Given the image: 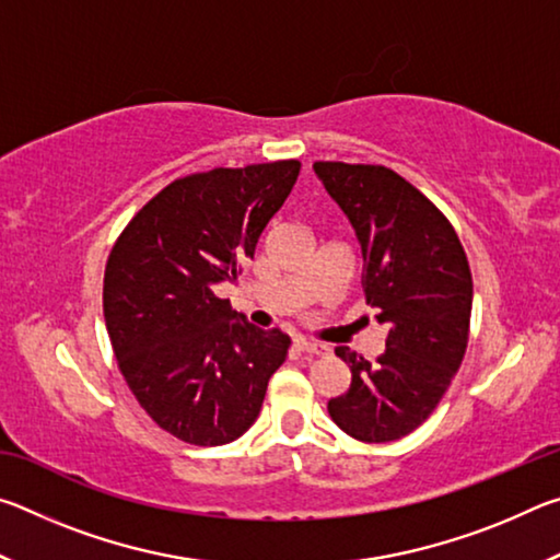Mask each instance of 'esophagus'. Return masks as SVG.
Segmentation results:
<instances>
[{
    "label": "esophagus",
    "instance_id": "obj_1",
    "mask_svg": "<svg viewBox=\"0 0 560 560\" xmlns=\"http://www.w3.org/2000/svg\"><path fill=\"white\" fill-rule=\"evenodd\" d=\"M296 348L306 355H326V350H328L326 346L314 343V340H306V338H296Z\"/></svg>",
    "mask_w": 560,
    "mask_h": 560
}]
</instances>
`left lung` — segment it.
<instances>
[{"mask_svg":"<svg viewBox=\"0 0 560 560\" xmlns=\"http://www.w3.org/2000/svg\"><path fill=\"white\" fill-rule=\"evenodd\" d=\"M355 232L365 301L387 328L385 350L365 360L348 346V393L328 412L350 438L393 442L428 420L467 350L471 273L457 232L420 189L383 165L316 163Z\"/></svg>","mask_w":560,"mask_h":560,"instance_id":"left-lung-1","label":"left lung"}]
</instances>
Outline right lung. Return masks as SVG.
<instances>
[{
	"label": "right lung",
	"instance_id": "obj_1",
	"mask_svg": "<svg viewBox=\"0 0 560 560\" xmlns=\"http://www.w3.org/2000/svg\"><path fill=\"white\" fill-rule=\"evenodd\" d=\"M299 170L279 160L175 179L113 246L103 279L113 353L140 407L177 440L242 438L287 360V334L249 324L214 289L254 257Z\"/></svg>",
	"mask_w": 560,
	"mask_h": 560
}]
</instances>
